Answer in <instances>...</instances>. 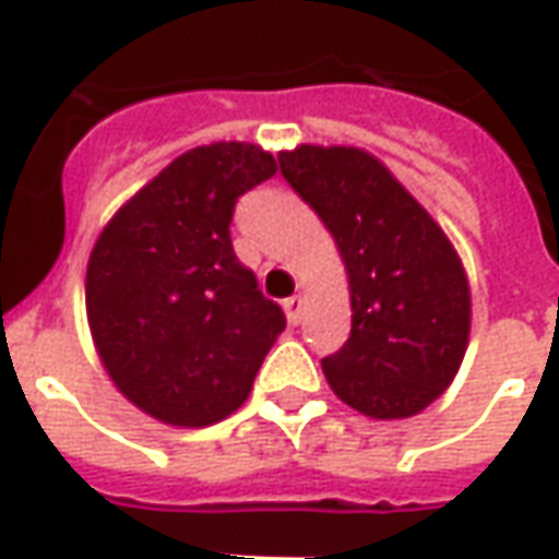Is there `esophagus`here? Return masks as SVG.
<instances>
[{
    "mask_svg": "<svg viewBox=\"0 0 559 559\" xmlns=\"http://www.w3.org/2000/svg\"><path fill=\"white\" fill-rule=\"evenodd\" d=\"M284 311H287V320H290L293 326L302 320V311H305V299L302 296H290L287 302H284Z\"/></svg>",
    "mask_w": 559,
    "mask_h": 559,
    "instance_id": "34e87169",
    "label": "esophagus"
}]
</instances>
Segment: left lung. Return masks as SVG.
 Masks as SVG:
<instances>
[{"instance_id":"obj_1","label":"left lung","mask_w":559,"mask_h":559,"mask_svg":"<svg viewBox=\"0 0 559 559\" xmlns=\"http://www.w3.org/2000/svg\"><path fill=\"white\" fill-rule=\"evenodd\" d=\"M281 176L314 209L350 278V338L323 359L329 386L374 419L425 411L469 335V287L445 233L362 148L299 146Z\"/></svg>"}]
</instances>
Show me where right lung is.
I'll return each instance as SVG.
<instances>
[{"label": "right lung", "mask_w": 559, "mask_h": 559, "mask_svg": "<svg viewBox=\"0 0 559 559\" xmlns=\"http://www.w3.org/2000/svg\"><path fill=\"white\" fill-rule=\"evenodd\" d=\"M275 170L251 143L191 148L131 197L92 248L86 314L104 368L167 425L230 416L287 326L230 239L239 197Z\"/></svg>", "instance_id": "1"}]
</instances>
